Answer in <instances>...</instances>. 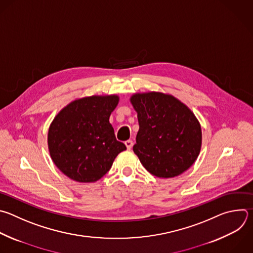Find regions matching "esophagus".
<instances>
[{"mask_svg":"<svg viewBox=\"0 0 253 253\" xmlns=\"http://www.w3.org/2000/svg\"><path fill=\"white\" fill-rule=\"evenodd\" d=\"M125 145H126L127 149L130 150V149L132 148V146H133V141H132V140H127V141L125 142Z\"/></svg>","mask_w":253,"mask_h":253,"instance_id":"obj_1","label":"esophagus"}]
</instances>
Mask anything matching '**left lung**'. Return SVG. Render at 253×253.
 I'll return each instance as SVG.
<instances>
[{
  "instance_id": "obj_1",
  "label": "left lung",
  "mask_w": 253,
  "mask_h": 253,
  "mask_svg": "<svg viewBox=\"0 0 253 253\" xmlns=\"http://www.w3.org/2000/svg\"><path fill=\"white\" fill-rule=\"evenodd\" d=\"M130 100L139 122L133 151L145 169L164 179L187 171L202 146V129L194 113L161 92L134 94Z\"/></svg>"
}]
</instances>
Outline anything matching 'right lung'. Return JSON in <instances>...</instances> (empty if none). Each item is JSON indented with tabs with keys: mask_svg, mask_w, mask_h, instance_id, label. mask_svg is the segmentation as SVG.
<instances>
[{
	"mask_svg": "<svg viewBox=\"0 0 253 253\" xmlns=\"http://www.w3.org/2000/svg\"><path fill=\"white\" fill-rule=\"evenodd\" d=\"M117 95L74 100L53 119L48 129L50 157L58 169L79 183H93L109 170L126 146L116 140L109 123Z\"/></svg>",
	"mask_w": 253,
	"mask_h": 253,
	"instance_id": "right-lung-1",
	"label": "right lung"
}]
</instances>
